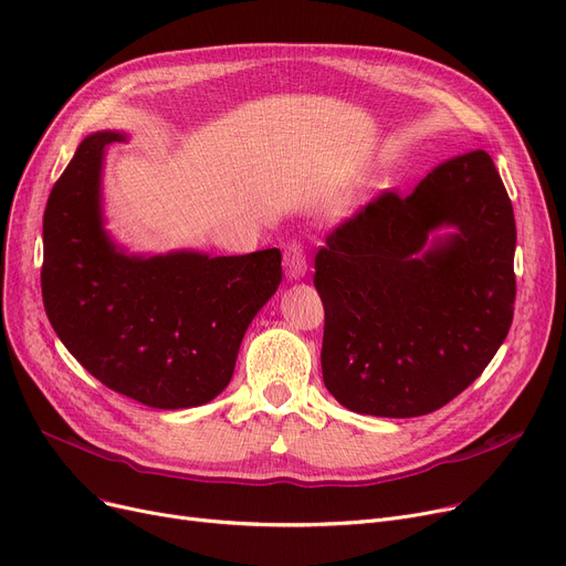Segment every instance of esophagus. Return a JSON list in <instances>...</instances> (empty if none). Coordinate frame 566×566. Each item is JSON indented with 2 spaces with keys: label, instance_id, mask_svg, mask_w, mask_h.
I'll return each instance as SVG.
<instances>
[{
  "label": "esophagus",
  "instance_id": "esophagus-1",
  "mask_svg": "<svg viewBox=\"0 0 566 566\" xmlns=\"http://www.w3.org/2000/svg\"><path fill=\"white\" fill-rule=\"evenodd\" d=\"M284 273L291 282L305 277L307 273V259L305 252L301 248V243H289L286 252H284Z\"/></svg>",
  "mask_w": 566,
  "mask_h": 566
}]
</instances>
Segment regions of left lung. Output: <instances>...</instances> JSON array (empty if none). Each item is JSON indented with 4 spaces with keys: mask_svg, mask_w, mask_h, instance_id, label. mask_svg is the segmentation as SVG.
<instances>
[{
    "mask_svg": "<svg viewBox=\"0 0 566 566\" xmlns=\"http://www.w3.org/2000/svg\"><path fill=\"white\" fill-rule=\"evenodd\" d=\"M516 222L482 148L382 192L316 254L323 382L348 410L420 418L478 378L514 318Z\"/></svg>",
    "mask_w": 566,
    "mask_h": 566,
    "instance_id": "obj_1",
    "label": "left lung"
}]
</instances>
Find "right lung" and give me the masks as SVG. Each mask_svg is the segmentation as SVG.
<instances>
[{
	"instance_id": "1",
	"label": "right lung",
	"mask_w": 566,
	"mask_h": 566,
	"mask_svg": "<svg viewBox=\"0 0 566 566\" xmlns=\"http://www.w3.org/2000/svg\"><path fill=\"white\" fill-rule=\"evenodd\" d=\"M122 130L86 135L43 216L45 314L73 358L109 390L160 410L213 401L248 325L282 282L277 248L238 256L137 254L103 208L105 151Z\"/></svg>"
}]
</instances>
